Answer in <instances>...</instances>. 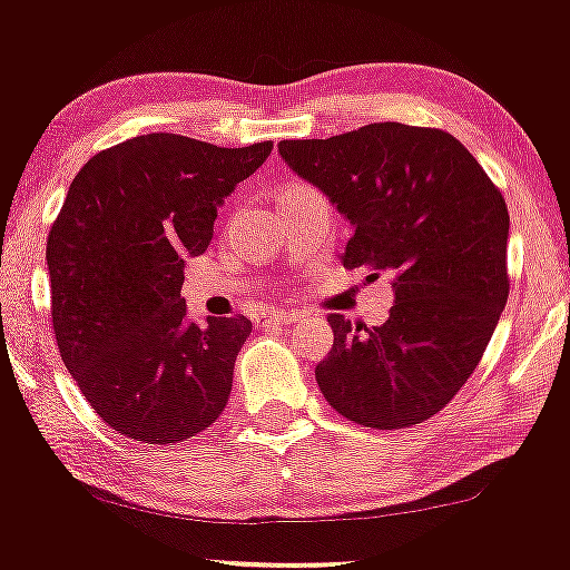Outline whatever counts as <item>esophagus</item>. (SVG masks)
I'll return each mask as SVG.
<instances>
[{
  "instance_id": "obj_1",
  "label": "esophagus",
  "mask_w": 570,
  "mask_h": 570,
  "mask_svg": "<svg viewBox=\"0 0 570 570\" xmlns=\"http://www.w3.org/2000/svg\"><path fill=\"white\" fill-rule=\"evenodd\" d=\"M294 322H297V313L286 311H267L263 316H257V326H263V330H284Z\"/></svg>"
}]
</instances>
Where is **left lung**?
Returning a JSON list of instances; mask_svg holds the SVG:
<instances>
[{
    "label": "left lung",
    "mask_w": 570,
    "mask_h": 570,
    "mask_svg": "<svg viewBox=\"0 0 570 570\" xmlns=\"http://www.w3.org/2000/svg\"><path fill=\"white\" fill-rule=\"evenodd\" d=\"M278 153L351 222L343 265L394 276L381 326L330 313L335 343L316 367L318 389L362 426L423 423L472 377L507 305V200L440 128L372 122L281 141Z\"/></svg>",
    "instance_id": "left-lung-1"
}]
</instances>
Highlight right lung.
<instances>
[{"label":"right lung","instance_id":"obj_1","mask_svg":"<svg viewBox=\"0 0 570 570\" xmlns=\"http://www.w3.org/2000/svg\"><path fill=\"white\" fill-rule=\"evenodd\" d=\"M147 134L90 158L48 235L53 332L82 396L117 434L149 444L212 426L252 322L187 316L185 263L217 208L271 155Z\"/></svg>","mask_w":570,"mask_h":570}]
</instances>
